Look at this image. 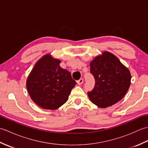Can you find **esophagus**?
<instances>
[{
	"mask_svg": "<svg viewBox=\"0 0 148 148\" xmlns=\"http://www.w3.org/2000/svg\"><path fill=\"white\" fill-rule=\"evenodd\" d=\"M83 81H84V79H83V78H81L80 79H79L77 81V83L79 84V85H80V84H81L83 83Z\"/></svg>",
	"mask_w": 148,
	"mask_h": 148,
	"instance_id": "1",
	"label": "esophagus"
}]
</instances>
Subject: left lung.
<instances>
[{
    "instance_id": "1",
    "label": "left lung",
    "mask_w": 148,
    "mask_h": 148,
    "mask_svg": "<svg viewBox=\"0 0 148 148\" xmlns=\"http://www.w3.org/2000/svg\"><path fill=\"white\" fill-rule=\"evenodd\" d=\"M90 65L95 81L93 89L88 92L91 102L106 108L121 100L130 86L129 70L108 51L96 56Z\"/></svg>"
}]
</instances>
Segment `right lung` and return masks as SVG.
Here are the masks:
<instances>
[{
    "label": "right lung",
    "mask_w": 148,
    "mask_h": 148,
    "mask_svg": "<svg viewBox=\"0 0 148 148\" xmlns=\"http://www.w3.org/2000/svg\"><path fill=\"white\" fill-rule=\"evenodd\" d=\"M60 62L47 54L37 61L27 78L28 93L41 108H59L67 102L76 84L70 72L60 67Z\"/></svg>",
    "instance_id": "add662e5"
}]
</instances>
